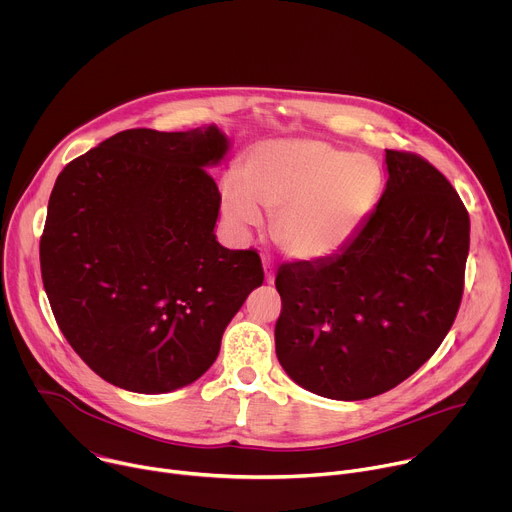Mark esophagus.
Segmentation results:
<instances>
[{
  "instance_id": "esophagus-1",
  "label": "esophagus",
  "mask_w": 512,
  "mask_h": 512,
  "mask_svg": "<svg viewBox=\"0 0 512 512\" xmlns=\"http://www.w3.org/2000/svg\"><path fill=\"white\" fill-rule=\"evenodd\" d=\"M263 271H265V281L271 283L273 277H275V267H273V261L269 257H263Z\"/></svg>"
}]
</instances>
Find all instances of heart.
Masks as SVG:
<instances>
[{"label": "heart", "mask_w": 512, "mask_h": 512, "mask_svg": "<svg viewBox=\"0 0 512 512\" xmlns=\"http://www.w3.org/2000/svg\"><path fill=\"white\" fill-rule=\"evenodd\" d=\"M383 188L379 164L320 139H267L241 160V180L221 182L227 225L247 235L275 214L273 237L302 263L336 257L367 223Z\"/></svg>", "instance_id": "b5f03b06"}]
</instances>
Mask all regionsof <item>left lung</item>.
Returning <instances> with one entry per match:
<instances>
[{
    "label": "left lung",
    "instance_id": "8db88e82",
    "mask_svg": "<svg viewBox=\"0 0 512 512\" xmlns=\"http://www.w3.org/2000/svg\"><path fill=\"white\" fill-rule=\"evenodd\" d=\"M387 186L336 257L285 263L275 352L300 387L338 401L411 377L450 332L464 294L470 216L425 158L385 150Z\"/></svg>",
    "mask_w": 512,
    "mask_h": 512
}]
</instances>
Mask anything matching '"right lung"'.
Instances as JSON below:
<instances>
[{
    "instance_id": "obj_1",
    "label": "right lung",
    "mask_w": 512,
    "mask_h": 512,
    "mask_svg": "<svg viewBox=\"0 0 512 512\" xmlns=\"http://www.w3.org/2000/svg\"><path fill=\"white\" fill-rule=\"evenodd\" d=\"M225 133L127 129L58 174L40 237L46 296L68 344L107 383L145 395L202 377L263 267L216 241L206 168Z\"/></svg>"
}]
</instances>
